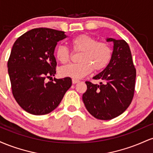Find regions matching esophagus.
<instances>
[{
  "mask_svg": "<svg viewBox=\"0 0 153 153\" xmlns=\"http://www.w3.org/2000/svg\"><path fill=\"white\" fill-rule=\"evenodd\" d=\"M72 82H73V84H75V83H78V82H80V80H77V79H73V80H72Z\"/></svg>",
  "mask_w": 153,
  "mask_h": 153,
  "instance_id": "1",
  "label": "esophagus"
}]
</instances>
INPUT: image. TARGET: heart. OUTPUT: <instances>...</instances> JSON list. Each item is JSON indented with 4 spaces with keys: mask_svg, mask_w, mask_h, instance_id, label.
Instances as JSON below:
<instances>
[{
    "mask_svg": "<svg viewBox=\"0 0 153 153\" xmlns=\"http://www.w3.org/2000/svg\"><path fill=\"white\" fill-rule=\"evenodd\" d=\"M71 45L75 51H80L79 63L70 64L59 69L62 77L79 79L92 71H101L106 68L112 57L111 47L108 43L98 42L96 38L86 34H81L73 39ZM56 59L62 64H65L71 57L69 49L64 45H58L54 50Z\"/></svg>",
    "mask_w": 153,
    "mask_h": 153,
    "instance_id": "1",
    "label": "heart"
}]
</instances>
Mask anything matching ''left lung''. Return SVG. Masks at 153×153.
<instances>
[{
    "instance_id": "left-lung-1",
    "label": "left lung",
    "mask_w": 153,
    "mask_h": 153,
    "mask_svg": "<svg viewBox=\"0 0 153 153\" xmlns=\"http://www.w3.org/2000/svg\"><path fill=\"white\" fill-rule=\"evenodd\" d=\"M114 43L110 62L94 76L99 84L86 81L87 91L82 101L88 111L95 118L110 120L122 114L134 96L136 70L129 45L123 39L107 38Z\"/></svg>"
}]
</instances>
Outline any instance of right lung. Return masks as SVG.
I'll use <instances>...</instances> for the list:
<instances>
[{
	"label": "right lung",
	"mask_w": 153,
	"mask_h": 153,
	"mask_svg": "<svg viewBox=\"0 0 153 153\" xmlns=\"http://www.w3.org/2000/svg\"><path fill=\"white\" fill-rule=\"evenodd\" d=\"M64 31L38 28L24 33L13 44L8 72L13 97L24 110L44 115L55 109L72 85L71 78L46 82L56 74L54 52Z\"/></svg>",
	"instance_id": "1"
}]
</instances>
